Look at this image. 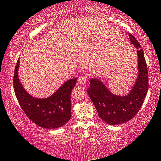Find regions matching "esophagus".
Masks as SVG:
<instances>
[{"instance_id": "obj_1", "label": "esophagus", "mask_w": 161, "mask_h": 161, "mask_svg": "<svg viewBox=\"0 0 161 161\" xmlns=\"http://www.w3.org/2000/svg\"><path fill=\"white\" fill-rule=\"evenodd\" d=\"M86 80H87V75H83L78 78V83L81 85H84L86 82Z\"/></svg>"}]
</instances>
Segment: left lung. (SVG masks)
<instances>
[{
    "mask_svg": "<svg viewBox=\"0 0 161 161\" xmlns=\"http://www.w3.org/2000/svg\"><path fill=\"white\" fill-rule=\"evenodd\" d=\"M130 42L137 49V77L129 93L117 96L108 91L104 83L97 78L90 80L87 92L99 117L110 125L128 122L137 114L148 91L147 67L144 53L138 41L130 33Z\"/></svg>",
    "mask_w": 161,
    "mask_h": 161,
    "instance_id": "8db88e82",
    "label": "left lung"
}]
</instances>
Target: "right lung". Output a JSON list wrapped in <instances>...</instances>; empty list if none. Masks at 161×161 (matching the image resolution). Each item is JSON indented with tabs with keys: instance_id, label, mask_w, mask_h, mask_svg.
<instances>
[{
	"instance_id": "add662e5",
	"label": "right lung",
	"mask_w": 161,
	"mask_h": 161,
	"mask_svg": "<svg viewBox=\"0 0 161 161\" xmlns=\"http://www.w3.org/2000/svg\"><path fill=\"white\" fill-rule=\"evenodd\" d=\"M19 59L15 67L14 88L22 110L30 119L39 127L56 129L63 126L71 117V91L77 78L64 83L53 95L45 98H38L29 94L18 76Z\"/></svg>"
}]
</instances>
